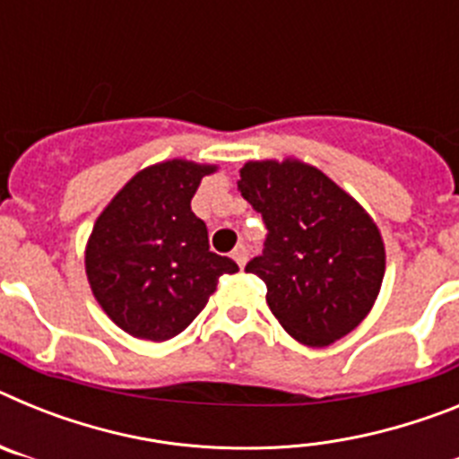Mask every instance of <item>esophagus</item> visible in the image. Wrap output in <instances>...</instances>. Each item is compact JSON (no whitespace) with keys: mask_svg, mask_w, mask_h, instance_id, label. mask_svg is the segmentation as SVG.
I'll return each mask as SVG.
<instances>
[{"mask_svg":"<svg viewBox=\"0 0 459 459\" xmlns=\"http://www.w3.org/2000/svg\"><path fill=\"white\" fill-rule=\"evenodd\" d=\"M232 257H234V262H237V264L243 269V266H246V262H248V248H246L243 243H238L237 248H234Z\"/></svg>","mask_w":459,"mask_h":459,"instance_id":"1","label":"esophagus"}]
</instances>
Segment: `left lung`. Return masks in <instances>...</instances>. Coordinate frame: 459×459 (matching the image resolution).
Wrapping results in <instances>:
<instances>
[{"mask_svg":"<svg viewBox=\"0 0 459 459\" xmlns=\"http://www.w3.org/2000/svg\"><path fill=\"white\" fill-rule=\"evenodd\" d=\"M243 200L266 225L262 255L246 264L291 338L326 347L354 331L379 294L386 253L363 206L299 160L246 163Z\"/></svg>","mask_w":459,"mask_h":459,"instance_id":"8db88e82","label":"left lung"}]
</instances>
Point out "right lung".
Here are the masks:
<instances>
[{
    "label": "right lung",
    "mask_w": 459,
    "mask_h": 459,
    "mask_svg": "<svg viewBox=\"0 0 459 459\" xmlns=\"http://www.w3.org/2000/svg\"><path fill=\"white\" fill-rule=\"evenodd\" d=\"M213 169L188 160L142 169L93 225L84 255L89 285L126 333L153 342L179 335L218 278L238 271L237 262L211 253L204 221L190 211L202 177Z\"/></svg>",
    "instance_id": "1"
}]
</instances>
